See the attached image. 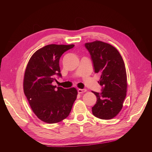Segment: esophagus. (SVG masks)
<instances>
[{
	"mask_svg": "<svg viewBox=\"0 0 152 152\" xmlns=\"http://www.w3.org/2000/svg\"><path fill=\"white\" fill-rule=\"evenodd\" d=\"M87 91V89H78V92L79 94H82L83 93H85Z\"/></svg>",
	"mask_w": 152,
	"mask_h": 152,
	"instance_id": "1",
	"label": "esophagus"
}]
</instances>
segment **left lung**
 Listing matches in <instances>:
<instances>
[{"label": "left lung", "instance_id": "obj_1", "mask_svg": "<svg viewBox=\"0 0 152 152\" xmlns=\"http://www.w3.org/2000/svg\"><path fill=\"white\" fill-rule=\"evenodd\" d=\"M93 63L95 72L101 74L98 82L102 91H92L97 101L92 108L93 114L102 119L114 118L121 111L127 94V73L124 61L112 45L96 40L86 43Z\"/></svg>", "mask_w": 152, "mask_h": 152}]
</instances>
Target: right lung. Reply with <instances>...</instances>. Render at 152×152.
Here are the masks:
<instances>
[{
    "label": "right lung",
    "mask_w": 152,
    "mask_h": 152,
    "mask_svg": "<svg viewBox=\"0 0 152 152\" xmlns=\"http://www.w3.org/2000/svg\"><path fill=\"white\" fill-rule=\"evenodd\" d=\"M74 46L50 44L38 50L27 63L23 91L38 118L47 124H56L69 116L78 91L53 86L54 75L61 76L59 59L64 52Z\"/></svg>",
    "instance_id": "1"
}]
</instances>
